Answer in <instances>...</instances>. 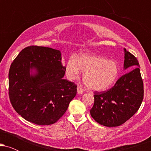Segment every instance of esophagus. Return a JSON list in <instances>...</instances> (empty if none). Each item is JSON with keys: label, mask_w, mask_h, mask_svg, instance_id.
<instances>
[{"label": "esophagus", "mask_w": 151, "mask_h": 151, "mask_svg": "<svg viewBox=\"0 0 151 151\" xmlns=\"http://www.w3.org/2000/svg\"><path fill=\"white\" fill-rule=\"evenodd\" d=\"M77 93H79V94L83 93H84V89H83L82 88H81V87H78L77 88Z\"/></svg>", "instance_id": "obj_1"}]
</instances>
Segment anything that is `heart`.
Listing matches in <instances>:
<instances>
[{"label": "heart", "mask_w": 151, "mask_h": 151, "mask_svg": "<svg viewBox=\"0 0 151 151\" xmlns=\"http://www.w3.org/2000/svg\"><path fill=\"white\" fill-rule=\"evenodd\" d=\"M81 70L84 72V84L93 91L109 89L115 84L119 75V65L115 61L92 55L81 54L67 62L66 74L71 80L77 79Z\"/></svg>", "instance_id": "1"}]
</instances>
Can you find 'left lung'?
<instances>
[{"instance_id": "1", "label": "left lung", "mask_w": 151, "mask_h": 151, "mask_svg": "<svg viewBox=\"0 0 151 151\" xmlns=\"http://www.w3.org/2000/svg\"><path fill=\"white\" fill-rule=\"evenodd\" d=\"M124 68L136 67L119 78L108 91H94L91 117L101 125L115 127L124 124L136 113L143 99V82L136 57L124 49Z\"/></svg>"}]
</instances>
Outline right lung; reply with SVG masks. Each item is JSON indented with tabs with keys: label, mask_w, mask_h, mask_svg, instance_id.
Returning a JSON list of instances; mask_svg holds the SVG:
<instances>
[{
	"label": "right lung",
	"mask_w": 151,
	"mask_h": 151,
	"mask_svg": "<svg viewBox=\"0 0 151 151\" xmlns=\"http://www.w3.org/2000/svg\"><path fill=\"white\" fill-rule=\"evenodd\" d=\"M61 52L50 47L29 46L10 65L8 94L19 115L37 125L55 124L77 94V86L64 79ZM35 68L36 74L29 71Z\"/></svg>",
	"instance_id": "add662e5"
}]
</instances>
